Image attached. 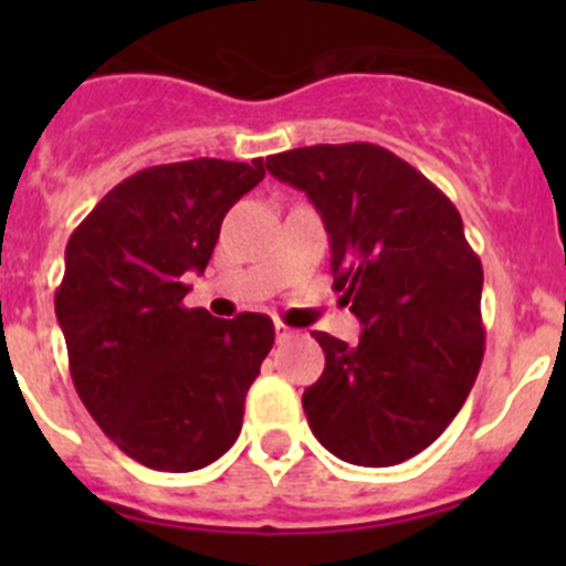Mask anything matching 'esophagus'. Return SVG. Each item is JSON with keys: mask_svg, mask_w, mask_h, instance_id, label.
Returning <instances> with one entry per match:
<instances>
[{"mask_svg": "<svg viewBox=\"0 0 566 566\" xmlns=\"http://www.w3.org/2000/svg\"><path fill=\"white\" fill-rule=\"evenodd\" d=\"M274 337H277V343H289V339L294 337V332L277 319V323H274Z\"/></svg>", "mask_w": 566, "mask_h": 566, "instance_id": "34e87169", "label": "esophagus"}]
</instances>
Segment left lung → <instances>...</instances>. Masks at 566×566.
<instances>
[{
    "label": "left lung",
    "instance_id": "1",
    "mask_svg": "<svg viewBox=\"0 0 566 566\" xmlns=\"http://www.w3.org/2000/svg\"><path fill=\"white\" fill-rule=\"evenodd\" d=\"M266 169L308 195L334 289L363 323L357 345L312 332L326 352L303 394L314 437L363 468L417 457L453 422L484 354L482 263L457 207L377 144L289 149Z\"/></svg>",
    "mask_w": 566,
    "mask_h": 566
}]
</instances>
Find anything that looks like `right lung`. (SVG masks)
Returning <instances> with one entry per match:
<instances>
[{
    "instance_id": "1",
    "label": "right lung",
    "mask_w": 566,
    "mask_h": 566,
    "mask_svg": "<svg viewBox=\"0 0 566 566\" xmlns=\"http://www.w3.org/2000/svg\"><path fill=\"white\" fill-rule=\"evenodd\" d=\"M263 175V158L142 169L67 240L56 317L73 385L98 428L153 470L189 473L223 457L272 352L266 314L184 308V277L207 269L223 218Z\"/></svg>"
}]
</instances>
